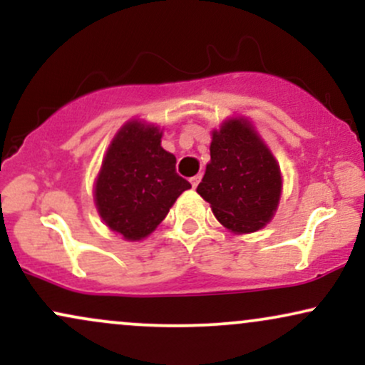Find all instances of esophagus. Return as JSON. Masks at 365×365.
Instances as JSON below:
<instances>
[{"label": "esophagus", "instance_id": "1", "mask_svg": "<svg viewBox=\"0 0 365 365\" xmlns=\"http://www.w3.org/2000/svg\"><path fill=\"white\" fill-rule=\"evenodd\" d=\"M199 182H200V175H195V177H192V178H190L192 188H195L197 185H199Z\"/></svg>", "mask_w": 365, "mask_h": 365}]
</instances>
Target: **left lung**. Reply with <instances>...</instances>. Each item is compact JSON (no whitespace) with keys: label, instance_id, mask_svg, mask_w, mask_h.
I'll use <instances>...</instances> for the list:
<instances>
[{"label":"left lung","instance_id":"left-lung-1","mask_svg":"<svg viewBox=\"0 0 365 365\" xmlns=\"http://www.w3.org/2000/svg\"><path fill=\"white\" fill-rule=\"evenodd\" d=\"M211 161L197 192L221 225L252 233L269 223L282 195V171L267 145L244 118L212 132Z\"/></svg>","mask_w":365,"mask_h":365}]
</instances>
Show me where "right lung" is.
I'll return each instance as SVG.
<instances>
[{"label":"right lung","mask_w":365,"mask_h":365,"mask_svg":"<svg viewBox=\"0 0 365 365\" xmlns=\"http://www.w3.org/2000/svg\"><path fill=\"white\" fill-rule=\"evenodd\" d=\"M158 127L128 121L111 140L94 187L99 216L125 240H142L158 228L182 192L192 185L175 170L177 158L161 148Z\"/></svg>","instance_id":"right-lung-1"}]
</instances>
